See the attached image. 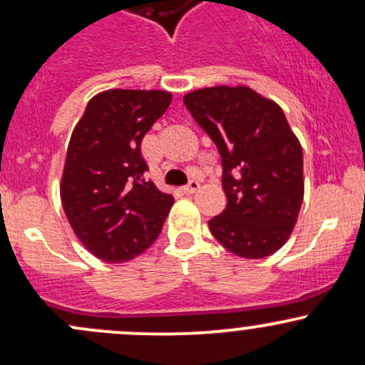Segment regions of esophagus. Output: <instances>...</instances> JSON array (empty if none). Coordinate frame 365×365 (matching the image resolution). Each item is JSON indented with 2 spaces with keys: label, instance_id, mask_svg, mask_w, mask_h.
<instances>
[{
  "label": "esophagus",
  "instance_id": "1",
  "mask_svg": "<svg viewBox=\"0 0 365 365\" xmlns=\"http://www.w3.org/2000/svg\"><path fill=\"white\" fill-rule=\"evenodd\" d=\"M199 187H201V183H199L197 180H190V182L183 187V192L190 195V194H194V192H197Z\"/></svg>",
  "mask_w": 365,
  "mask_h": 365
}]
</instances>
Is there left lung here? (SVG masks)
<instances>
[{"label": "left lung", "mask_w": 365, "mask_h": 365, "mask_svg": "<svg viewBox=\"0 0 365 365\" xmlns=\"http://www.w3.org/2000/svg\"><path fill=\"white\" fill-rule=\"evenodd\" d=\"M222 158L227 207L210 220L215 239L242 258L286 244L303 202V150L275 102L247 86H215L183 97Z\"/></svg>", "instance_id": "8db88e82"}]
</instances>
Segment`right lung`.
I'll list each match as a JSON object with an SVG mask.
<instances>
[{
  "mask_svg": "<svg viewBox=\"0 0 365 365\" xmlns=\"http://www.w3.org/2000/svg\"><path fill=\"white\" fill-rule=\"evenodd\" d=\"M170 103L168 91H102L72 131L60 197L74 234L98 259L143 253L173 206V195L145 178L142 155L143 137Z\"/></svg>",
  "mask_w": 365,
  "mask_h": 365,
  "instance_id": "right-lung-1",
  "label": "right lung"
}]
</instances>
